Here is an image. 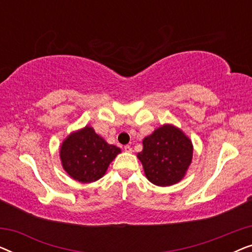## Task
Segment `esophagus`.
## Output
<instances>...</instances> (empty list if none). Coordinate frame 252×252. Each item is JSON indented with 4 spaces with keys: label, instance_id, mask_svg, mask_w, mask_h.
Listing matches in <instances>:
<instances>
[{
    "label": "esophagus",
    "instance_id": "1",
    "mask_svg": "<svg viewBox=\"0 0 252 252\" xmlns=\"http://www.w3.org/2000/svg\"><path fill=\"white\" fill-rule=\"evenodd\" d=\"M124 150H125L126 153H132V151H133L132 147H130V146H125V147H124Z\"/></svg>",
    "mask_w": 252,
    "mask_h": 252
}]
</instances>
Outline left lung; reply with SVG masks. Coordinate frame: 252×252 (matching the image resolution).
<instances>
[{
  "label": "left lung",
  "instance_id": "8db88e82",
  "mask_svg": "<svg viewBox=\"0 0 252 252\" xmlns=\"http://www.w3.org/2000/svg\"><path fill=\"white\" fill-rule=\"evenodd\" d=\"M143 149L137 154L144 174L151 184L166 187L185 177L192 158V144L180 128L163 125L143 139Z\"/></svg>",
  "mask_w": 252,
  "mask_h": 252
}]
</instances>
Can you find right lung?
Segmentation results:
<instances>
[{"instance_id":"obj_1","label":"right lung","mask_w":252,"mask_h":252,"mask_svg":"<svg viewBox=\"0 0 252 252\" xmlns=\"http://www.w3.org/2000/svg\"><path fill=\"white\" fill-rule=\"evenodd\" d=\"M118 154L119 148L106 143L91 126L71 133L60 150L62 165L66 173L84 184L101 179Z\"/></svg>"}]
</instances>
